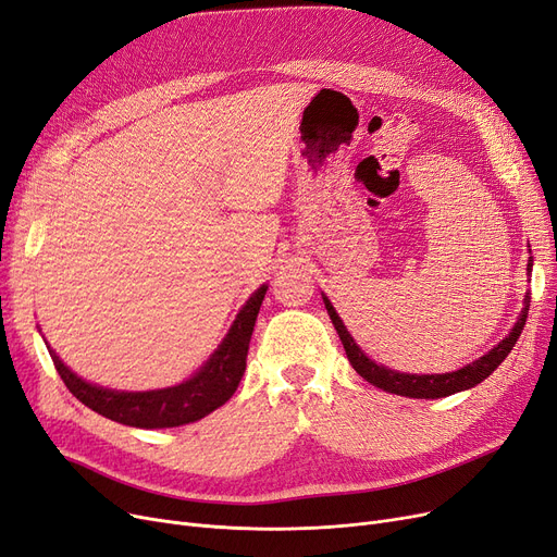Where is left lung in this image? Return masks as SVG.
I'll return each instance as SVG.
<instances>
[{"instance_id": "1", "label": "left lung", "mask_w": 557, "mask_h": 557, "mask_svg": "<svg viewBox=\"0 0 557 557\" xmlns=\"http://www.w3.org/2000/svg\"><path fill=\"white\" fill-rule=\"evenodd\" d=\"M530 273H533V259L528 261V275ZM323 302H325V309H327L330 319L334 323V330H336L338 338H342V344L346 348V355L350 359L352 369L367 382L377 386V389L392 392V394H398V396H407V398H444V396L465 392V389H471V386L480 384L482 380L490 377L498 369V364L507 355H510V350L517 344V338L521 336L525 319H528L530 294H525L523 311H521L519 321L515 323L512 332L507 334L496 348H492L487 355H482L480 359H475L473 364L459 369V371H453V373H444V375H409V373H396L392 369L377 367L375 361H371L364 352L357 348V344L352 342V336L348 334L346 325L342 323V319H338V313L334 311V307L330 305V300L325 296H323Z\"/></svg>"}]
</instances>
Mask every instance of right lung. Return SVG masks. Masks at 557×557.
Wrapping results in <instances>:
<instances>
[{
  "label": "right lung",
  "mask_w": 557,
  "mask_h": 557,
  "mask_svg": "<svg viewBox=\"0 0 557 557\" xmlns=\"http://www.w3.org/2000/svg\"><path fill=\"white\" fill-rule=\"evenodd\" d=\"M265 288L269 286H259L250 296V300L244 305V309L238 311V317L230 327L227 336L223 338V344L211 355L207 364L190 380L171 386V389L138 394L102 389V386L88 384L72 373L57 357V352L50 350V346H47V350H50L54 367L70 394L82 400L86 407H90L92 412L123 425L148 430L186 425L211 414L213 409L225 405L236 392V386L246 371L250 336L255 330L261 300L265 296Z\"/></svg>",
  "instance_id": "1"
}]
</instances>
